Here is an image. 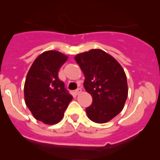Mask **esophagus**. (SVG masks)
<instances>
[{
  "label": "esophagus",
  "instance_id": "34e87169",
  "mask_svg": "<svg viewBox=\"0 0 160 160\" xmlns=\"http://www.w3.org/2000/svg\"><path fill=\"white\" fill-rule=\"evenodd\" d=\"M81 92H82V90H81L80 88H78V89H76V90L74 91V94H75V95H79V94H80Z\"/></svg>",
  "mask_w": 160,
  "mask_h": 160
}]
</instances>
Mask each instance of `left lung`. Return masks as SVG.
Returning <instances> with one entry per match:
<instances>
[{
    "label": "left lung",
    "mask_w": 160,
    "mask_h": 160,
    "mask_svg": "<svg viewBox=\"0 0 160 160\" xmlns=\"http://www.w3.org/2000/svg\"><path fill=\"white\" fill-rule=\"evenodd\" d=\"M85 75L84 87L92 97L86 109L88 118L97 123L111 121L122 111L128 98L126 73L113 56L99 49L75 56Z\"/></svg>",
    "instance_id": "obj_1"
}]
</instances>
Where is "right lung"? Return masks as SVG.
<instances>
[{"label":"right lung","instance_id":"add662e5","mask_svg":"<svg viewBox=\"0 0 160 160\" xmlns=\"http://www.w3.org/2000/svg\"><path fill=\"white\" fill-rule=\"evenodd\" d=\"M67 60L68 56L59 51H45L37 57L26 75L25 102L33 117L43 123L60 122L73 99L58 77Z\"/></svg>","mask_w":160,"mask_h":160}]
</instances>
